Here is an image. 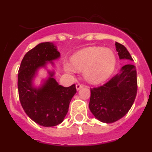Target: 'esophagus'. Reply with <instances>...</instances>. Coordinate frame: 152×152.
I'll return each mask as SVG.
<instances>
[{"label": "esophagus", "mask_w": 152, "mask_h": 152, "mask_svg": "<svg viewBox=\"0 0 152 152\" xmlns=\"http://www.w3.org/2000/svg\"><path fill=\"white\" fill-rule=\"evenodd\" d=\"M83 88V85L82 84H76V89H77V91H79L80 89H81V88Z\"/></svg>", "instance_id": "34e87169"}]
</instances>
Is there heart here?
Here are the masks:
<instances>
[{
  "mask_svg": "<svg viewBox=\"0 0 152 152\" xmlns=\"http://www.w3.org/2000/svg\"><path fill=\"white\" fill-rule=\"evenodd\" d=\"M116 56L111 49L93 46L76 52L71 58V64L64 63L65 72L72 73L75 69L84 70V76L89 82L97 84L110 76L116 66Z\"/></svg>",
  "mask_w": 152,
  "mask_h": 152,
  "instance_id": "1",
  "label": "heart"
}]
</instances>
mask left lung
Masks as SVG:
<instances>
[{
  "label": "left lung",
  "instance_id": "8db88e82",
  "mask_svg": "<svg viewBox=\"0 0 152 152\" xmlns=\"http://www.w3.org/2000/svg\"><path fill=\"white\" fill-rule=\"evenodd\" d=\"M115 45L120 59L132 61L124 45L119 42ZM136 94V69L133 64H126L108 82L91 89L90 110L99 121L114 123L129 112L135 101Z\"/></svg>",
  "mask_w": 152,
  "mask_h": 152
}]
</instances>
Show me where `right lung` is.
I'll use <instances>...</instances> for the list:
<instances>
[{
	"instance_id": "1",
	"label": "right lung",
	"mask_w": 152,
	"mask_h": 152,
	"mask_svg": "<svg viewBox=\"0 0 152 152\" xmlns=\"http://www.w3.org/2000/svg\"><path fill=\"white\" fill-rule=\"evenodd\" d=\"M60 53L53 42H42L24 56L18 72L19 97L23 109L33 121L45 127L62 123L69 103L76 94L75 84L64 88L54 78L55 71L48 70L49 77L39 87L33 80L42 68H46L52 61L58 59Z\"/></svg>"
}]
</instances>
